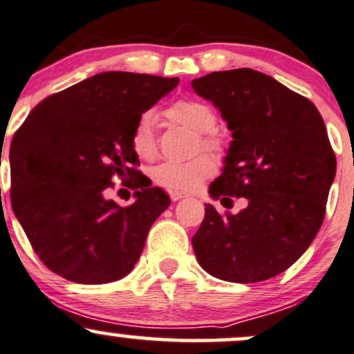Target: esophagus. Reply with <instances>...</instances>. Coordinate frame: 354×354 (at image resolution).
I'll return each instance as SVG.
<instances>
[{"mask_svg": "<svg viewBox=\"0 0 354 354\" xmlns=\"http://www.w3.org/2000/svg\"><path fill=\"white\" fill-rule=\"evenodd\" d=\"M184 197H185V194H184V192H176V191H174V192H170V199H172L174 203H176V201H180V199H184Z\"/></svg>", "mask_w": 354, "mask_h": 354, "instance_id": "1", "label": "esophagus"}]
</instances>
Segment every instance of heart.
I'll return each mask as SVG.
<instances>
[{"mask_svg": "<svg viewBox=\"0 0 354 354\" xmlns=\"http://www.w3.org/2000/svg\"><path fill=\"white\" fill-rule=\"evenodd\" d=\"M165 118L172 123L189 128L197 133V142L203 150L221 151L223 138L214 131L218 123V115L214 108L199 100L174 101L165 109ZM155 118L151 113H143L138 116L131 131V148L136 157L143 160H153L157 157V142L153 135ZM214 162L207 155H199L187 162H163L151 172V177L162 187L176 192H189L196 189L204 178L214 174Z\"/></svg>", "mask_w": 354, "mask_h": 354, "instance_id": "obj_1", "label": "heart"}]
</instances>
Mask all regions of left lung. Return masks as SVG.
Wrapping results in <instances>:
<instances>
[{
  "mask_svg": "<svg viewBox=\"0 0 354 354\" xmlns=\"http://www.w3.org/2000/svg\"><path fill=\"white\" fill-rule=\"evenodd\" d=\"M192 87L233 131L226 165L209 192L224 207L233 206L231 197L248 201L234 216L206 204L194 252L216 279H272L302 257L324 221L336 176L324 120L307 97L258 71L211 72Z\"/></svg>",
  "mask_w": 354,
  "mask_h": 354,
  "instance_id": "left-lung-1",
  "label": "left lung"
}]
</instances>
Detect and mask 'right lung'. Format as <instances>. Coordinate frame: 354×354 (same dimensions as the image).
<instances>
[{"label": "right lung", "mask_w": 354, "mask_h": 354, "mask_svg": "<svg viewBox=\"0 0 354 354\" xmlns=\"http://www.w3.org/2000/svg\"><path fill=\"white\" fill-rule=\"evenodd\" d=\"M178 79L101 72L32 109L10 147L11 206L33 252L71 282L108 283L130 273L170 197L138 170L131 131ZM121 178L137 201L105 199Z\"/></svg>", "instance_id": "right-lung-1"}]
</instances>
